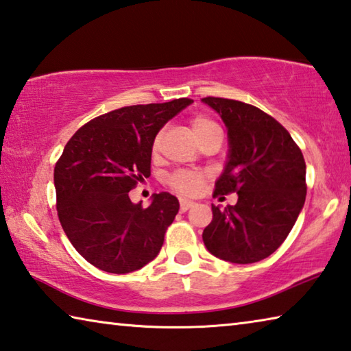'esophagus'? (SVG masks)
<instances>
[{
  "label": "esophagus",
  "instance_id": "esophagus-1",
  "mask_svg": "<svg viewBox=\"0 0 351 351\" xmlns=\"http://www.w3.org/2000/svg\"><path fill=\"white\" fill-rule=\"evenodd\" d=\"M193 206V201H189V199H180V209L182 210V212H186V210H189L190 207Z\"/></svg>",
  "mask_w": 351,
  "mask_h": 351
}]
</instances>
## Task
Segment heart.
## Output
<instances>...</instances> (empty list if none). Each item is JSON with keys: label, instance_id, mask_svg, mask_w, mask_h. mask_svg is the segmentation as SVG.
<instances>
[{"label": "heart", "instance_id": "heart-1", "mask_svg": "<svg viewBox=\"0 0 351 351\" xmlns=\"http://www.w3.org/2000/svg\"><path fill=\"white\" fill-rule=\"evenodd\" d=\"M190 127H192V132L195 138L198 141L204 138L206 134L212 132H218L219 128L218 123L213 121L212 117L204 116V114H197L192 117L190 121ZM162 139V132H159L153 139V152L156 153L159 150V145H161ZM206 173L201 170H178L173 175L169 178V186L184 197H195L201 192V189L206 184Z\"/></svg>", "mask_w": 351, "mask_h": 351}]
</instances>
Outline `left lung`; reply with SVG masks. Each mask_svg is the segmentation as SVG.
Segmentation results:
<instances>
[{"instance_id": "1", "label": "left lung", "mask_w": 351, "mask_h": 351, "mask_svg": "<svg viewBox=\"0 0 351 351\" xmlns=\"http://www.w3.org/2000/svg\"><path fill=\"white\" fill-rule=\"evenodd\" d=\"M228 127L229 161L213 197L239 193L235 206H212L203 241L230 263H255L280 247L306 197L304 154L288 130L254 105L204 97Z\"/></svg>"}]
</instances>
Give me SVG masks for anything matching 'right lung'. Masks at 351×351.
Masks as SVG:
<instances>
[{
    "label": "right lung",
    "mask_w": 351,
    "mask_h": 351,
    "mask_svg": "<svg viewBox=\"0 0 351 351\" xmlns=\"http://www.w3.org/2000/svg\"><path fill=\"white\" fill-rule=\"evenodd\" d=\"M192 102L182 97L123 106L85 123L64 145L54 169L57 215L88 263L127 274L161 251L180 203L161 192L144 209L128 192L150 176L154 136Z\"/></svg>",
    "instance_id": "1"
}]
</instances>
